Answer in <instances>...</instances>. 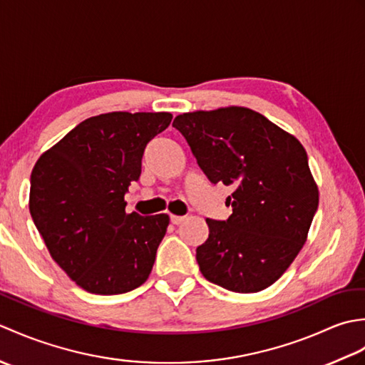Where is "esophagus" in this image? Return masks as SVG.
Segmentation results:
<instances>
[{"label":"esophagus","mask_w":365,"mask_h":365,"mask_svg":"<svg viewBox=\"0 0 365 365\" xmlns=\"http://www.w3.org/2000/svg\"><path fill=\"white\" fill-rule=\"evenodd\" d=\"M185 221V216H177V215H170V222L173 224H180V222H183Z\"/></svg>","instance_id":"obj_1"}]
</instances>
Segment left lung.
<instances>
[{"label":"left lung","mask_w":365,"mask_h":365,"mask_svg":"<svg viewBox=\"0 0 365 365\" xmlns=\"http://www.w3.org/2000/svg\"><path fill=\"white\" fill-rule=\"evenodd\" d=\"M173 127L208 180L234 188L229 220H207L208 238L196 250L200 273L230 292L267 289L297 259L319 207L304 147L245 106L178 114Z\"/></svg>","instance_id":"1"}]
</instances>
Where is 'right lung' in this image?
<instances>
[{
  "label": "right lung",
  "mask_w": 365,
  "mask_h": 365,
  "mask_svg": "<svg viewBox=\"0 0 365 365\" xmlns=\"http://www.w3.org/2000/svg\"><path fill=\"white\" fill-rule=\"evenodd\" d=\"M170 113L94 115L45 150L31 174L29 212L53 260L83 290L119 294L143 285L169 215L125 213L147 143Z\"/></svg>",
  "instance_id": "right-lung-1"
}]
</instances>
